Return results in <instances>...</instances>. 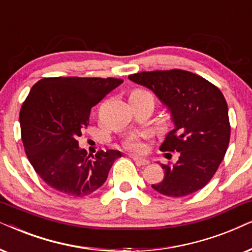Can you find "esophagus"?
<instances>
[{
  "label": "esophagus",
  "instance_id": "obj_1",
  "mask_svg": "<svg viewBox=\"0 0 252 252\" xmlns=\"http://www.w3.org/2000/svg\"><path fill=\"white\" fill-rule=\"evenodd\" d=\"M131 158L136 161V164H138V165H148L149 164V160L145 158H139V157H137V156H131Z\"/></svg>",
  "mask_w": 252,
  "mask_h": 252
}]
</instances>
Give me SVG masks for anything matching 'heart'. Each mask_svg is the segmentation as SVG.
<instances>
[{
	"instance_id": "b5f03b06",
	"label": "heart",
	"mask_w": 252,
	"mask_h": 252,
	"mask_svg": "<svg viewBox=\"0 0 252 252\" xmlns=\"http://www.w3.org/2000/svg\"><path fill=\"white\" fill-rule=\"evenodd\" d=\"M130 96H133V97H143V96H152L151 94L149 93V92L146 91H143V89H136V91H133L131 94H130ZM124 145H126V148L129 150V151L131 152H136V154H142V152L145 151V144L143 143V141L139 137H130L124 143Z\"/></svg>"
}]
</instances>
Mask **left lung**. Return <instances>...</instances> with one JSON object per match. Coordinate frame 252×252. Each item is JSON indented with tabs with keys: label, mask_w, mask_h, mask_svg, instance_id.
I'll return each instance as SVG.
<instances>
[{
	"label": "left lung",
	"mask_w": 252,
	"mask_h": 252,
	"mask_svg": "<svg viewBox=\"0 0 252 252\" xmlns=\"http://www.w3.org/2000/svg\"><path fill=\"white\" fill-rule=\"evenodd\" d=\"M129 79L151 89L168 107L174 122L160 150L178 151L179 159L161 164L164 179L152 189L172 197L201 189L214 177L230 141L228 104L222 92L184 69L139 72Z\"/></svg>",
	"instance_id": "8db88e82"
}]
</instances>
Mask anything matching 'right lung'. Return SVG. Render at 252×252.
Returning a JSON list of instances; mask_svg holds the SVG:
<instances>
[{
  "mask_svg": "<svg viewBox=\"0 0 252 252\" xmlns=\"http://www.w3.org/2000/svg\"><path fill=\"white\" fill-rule=\"evenodd\" d=\"M116 78H44L34 84L20 111L25 154L44 183L73 196L93 193L107 180L122 154L117 150L89 156L78 137L89 124L91 109L122 84Z\"/></svg>",
  "mask_w": 252,
  "mask_h": 252,
  "instance_id": "1",
  "label": "right lung"
}]
</instances>
